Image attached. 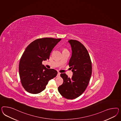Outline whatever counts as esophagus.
<instances>
[{"label":"esophagus","instance_id":"1","mask_svg":"<svg viewBox=\"0 0 121 121\" xmlns=\"http://www.w3.org/2000/svg\"><path fill=\"white\" fill-rule=\"evenodd\" d=\"M60 73H59V72H58V74H57V77H59L60 76Z\"/></svg>","mask_w":121,"mask_h":121}]
</instances>
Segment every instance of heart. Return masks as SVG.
Wrapping results in <instances>:
<instances>
[{
  "instance_id": "b5f03b06",
  "label": "heart",
  "mask_w": 121,
  "mask_h": 121,
  "mask_svg": "<svg viewBox=\"0 0 121 121\" xmlns=\"http://www.w3.org/2000/svg\"><path fill=\"white\" fill-rule=\"evenodd\" d=\"M65 50H64V51H65Z\"/></svg>"
}]
</instances>
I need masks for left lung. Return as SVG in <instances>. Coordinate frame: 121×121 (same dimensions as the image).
<instances>
[{
	"mask_svg": "<svg viewBox=\"0 0 121 121\" xmlns=\"http://www.w3.org/2000/svg\"><path fill=\"white\" fill-rule=\"evenodd\" d=\"M72 50L69 65L73 76L69 78L61 73L63 83L58 87L60 94L67 99H74L82 95L88 85L91 77L92 66L87 50L81 43L76 40L68 41Z\"/></svg>",
	"mask_w": 121,
	"mask_h": 121,
	"instance_id": "obj_1",
	"label": "left lung"
}]
</instances>
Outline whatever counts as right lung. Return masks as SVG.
<instances>
[{
  "label": "right lung",
  "instance_id": "obj_1",
  "mask_svg": "<svg viewBox=\"0 0 121 121\" xmlns=\"http://www.w3.org/2000/svg\"><path fill=\"white\" fill-rule=\"evenodd\" d=\"M61 39L43 38L36 39L27 46L20 61L19 73L21 83L26 91L38 94L44 90L49 80L57 71L43 65L49 59L51 52Z\"/></svg>",
  "mask_w": 121,
  "mask_h": 121
}]
</instances>
